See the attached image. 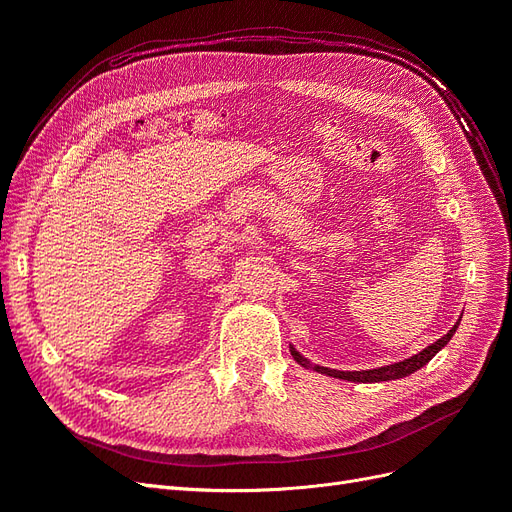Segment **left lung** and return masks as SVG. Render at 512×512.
Listing matches in <instances>:
<instances>
[{
	"label": "left lung",
	"instance_id": "1",
	"mask_svg": "<svg viewBox=\"0 0 512 512\" xmlns=\"http://www.w3.org/2000/svg\"><path fill=\"white\" fill-rule=\"evenodd\" d=\"M461 320V318H459ZM459 320L453 324V329L448 331L444 337H440L438 342H433L431 346H427L425 350H421L418 354L410 356V359H404L399 363H393V365H384V367H376V369H361V371H342V369H331V367H322V365H316L309 359H305V356L294 348L290 344V354L292 359L297 361L301 367L305 369H314L318 371V374H324V376H331V378H339V380H348V382H386V380H399V378H406L410 374H414V371H418L421 367H425L433 356H436L448 342H451V337L455 335L457 327H459Z\"/></svg>",
	"mask_w": 512,
	"mask_h": 512
}]
</instances>
